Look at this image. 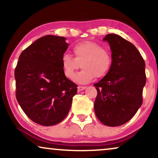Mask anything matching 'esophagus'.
Listing matches in <instances>:
<instances>
[{"instance_id": "obj_1", "label": "esophagus", "mask_w": 158, "mask_h": 158, "mask_svg": "<svg viewBox=\"0 0 158 158\" xmlns=\"http://www.w3.org/2000/svg\"><path fill=\"white\" fill-rule=\"evenodd\" d=\"M85 86H78V87H77V90H78V91H82V90H85Z\"/></svg>"}]
</instances>
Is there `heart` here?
Instances as JSON below:
<instances>
[{
    "instance_id": "1",
    "label": "heart",
    "mask_w": 158,
    "mask_h": 158,
    "mask_svg": "<svg viewBox=\"0 0 158 158\" xmlns=\"http://www.w3.org/2000/svg\"><path fill=\"white\" fill-rule=\"evenodd\" d=\"M73 51L75 57L69 54H64L61 64L64 75L68 78H72L81 66L83 68L74 77V81L77 83L86 84L92 81L96 76L103 77L111 68V55L96 43H79L73 47Z\"/></svg>"
}]
</instances>
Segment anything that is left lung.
<instances>
[{
    "label": "left lung",
    "mask_w": 158,
    "mask_h": 158,
    "mask_svg": "<svg viewBox=\"0 0 158 158\" xmlns=\"http://www.w3.org/2000/svg\"><path fill=\"white\" fill-rule=\"evenodd\" d=\"M111 51V66L94 84L98 92L94 103L97 118L109 127L129 122L142 103L146 83L145 62L139 52L122 36L109 34L103 38Z\"/></svg>",
    "instance_id": "8db88e82"
}]
</instances>
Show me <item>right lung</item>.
<instances>
[{
    "label": "right lung",
    "mask_w": 158,
    "mask_h": 158,
    "mask_svg": "<svg viewBox=\"0 0 158 158\" xmlns=\"http://www.w3.org/2000/svg\"><path fill=\"white\" fill-rule=\"evenodd\" d=\"M65 40L54 35L38 39L21 52L15 69L17 101L30 119L42 126L61 122L77 94V85L62 68L69 45Z\"/></svg>",
    "instance_id": "1"
}]
</instances>
